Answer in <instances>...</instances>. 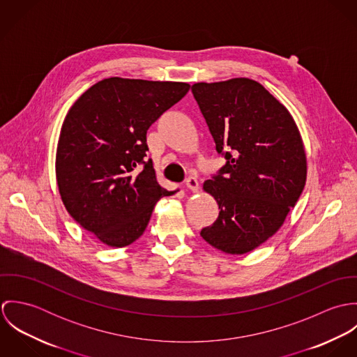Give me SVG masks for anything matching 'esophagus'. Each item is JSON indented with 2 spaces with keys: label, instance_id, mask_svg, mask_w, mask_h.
Listing matches in <instances>:
<instances>
[{
  "label": "esophagus",
  "instance_id": "34e87169",
  "mask_svg": "<svg viewBox=\"0 0 357 357\" xmlns=\"http://www.w3.org/2000/svg\"><path fill=\"white\" fill-rule=\"evenodd\" d=\"M185 185H187L188 190H191V191H194V192H197V191L199 190V181H198V178H197L195 176H190V177L185 180Z\"/></svg>",
  "mask_w": 357,
  "mask_h": 357
}]
</instances>
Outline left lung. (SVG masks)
Here are the masks:
<instances>
[{
  "label": "left lung",
  "instance_id": "8db88e82",
  "mask_svg": "<svg viewBox=\"0 0 357 357\" xmlns=\"http://www.w3.org/2000/svg\"><path fill=\"white\" fill-rule=\"evenodd\" d=\"M191 91L227 160L204 181L220 213L201 236L224 253H249L282 227L305 187L300 132L287 108L253 79L199 82Z\"/></svg>",
  "mask_w": 357,
  "mask_h": 357
}]
</instances>
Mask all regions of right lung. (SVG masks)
<instances>
[{
	"mask_svg": "<svg viewBox=\"0 0 357 357\" xmlns=\"http://www.w3.org/2000/svg\"><path fill=\"white\" fill-rule=\"evenodd\" d=\"M190 85L107 78L73 104L63 122L56 178L70 215L111 248L146 231L162 188L147 159V130Z\"/></svg>",
	"mask_w": 357,
	"mask_h": 357,
	"instance_id": "1",
	"label": "right lung"
}]
</instances>
